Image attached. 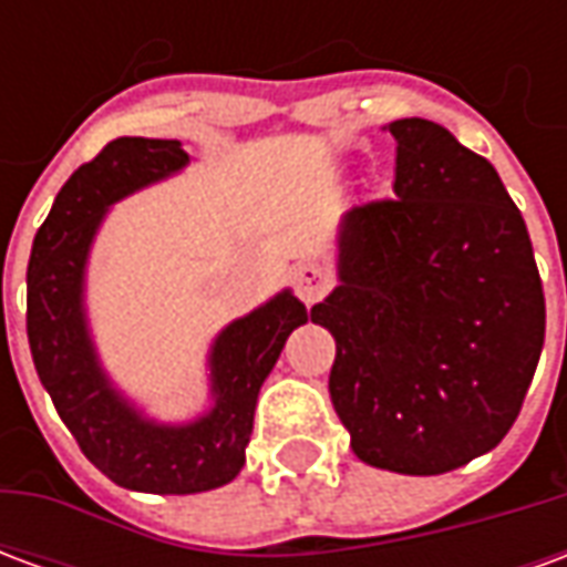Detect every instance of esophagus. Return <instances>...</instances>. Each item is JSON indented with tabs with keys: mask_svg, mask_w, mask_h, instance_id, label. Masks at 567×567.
I'll use <instances>...</instances> for the list:
<instances>
[{
	"mask_svg": "<svg viewBox=\"0 0 567 567\" xmlns=\"http://www.w3.org/2000/svg\"><path fill=\"white\" fill-rule=\"evenodd\" d=\"M333 288L331 272L324 264H300L295 270V291L303 303H316Z\"/></svg>",
	"mask_w": 567,
	"mask_h": 567,
	"instance_id": "esophagus-1",
	"label": "esophagus"
}]
</instances>
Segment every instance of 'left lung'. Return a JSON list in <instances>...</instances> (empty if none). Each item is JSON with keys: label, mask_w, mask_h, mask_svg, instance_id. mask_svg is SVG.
Returning <instances> with one entry per match:
<instances>
[{"label": "left lung", "mask_w": 567, "mask_h": 567, "mask_svg": "<svg viewBox=\"0 0 567 567\" xmlns=\"http://www.w3.org/2000/svg\"><path fill=\"white\" fill-rule=\"evenodd\" d=\"M394 197L352 206L331 404L361 462L434 476L495 450L523 410L547 303L523 212L495 166L425 117L394 121Z\"/></svg>", "instance_id": "obj_1"}]
</instances>
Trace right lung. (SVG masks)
Masks as SVG:
<instances>
[{
  "instance_id": "1",
  "label": "right lung",
  "mask_w": 567,
  "mask_h": 567,
  "mask_svg": "<svg viewBox=\"0 0 567 567\" xmlns=\"http://www.w3.org/2000/svg\"><path fill=\"white\" fill-rule=\"evenodd\" d=\"M175 140L121 136L81 163L60 187L32 239L27 337L32 364L81 452L112 483L154 495H194L230 483L246 464L260 382L288 333L307 321L291 291L234 321L212 352L215 410L187 427L151 425L117 398L96 368L81 316V270L109 203L185 166Z\"/></svg>"
}]
</instances>
